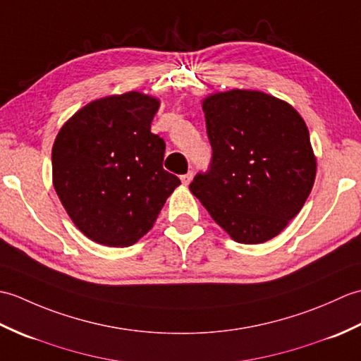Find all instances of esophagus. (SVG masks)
<instances>
[{
  "mask_svg": "<svg viewBox=\"0 0 361 361\" xmlns=\"http://www.w3.org/2000/svg\"><path fill=\"white\" fill-rule=\"evenodd\" d=\"M180 178H181V183H183V185L188 186L189 183L192 181V178H194V173H192V172H188V173H185V175H181Z\"/></svg>",
  "mask_w": 361,
  "mask_h": 361,
  "instance_id": "obj_1",
  "label": "esophagus"
}]
</instances>
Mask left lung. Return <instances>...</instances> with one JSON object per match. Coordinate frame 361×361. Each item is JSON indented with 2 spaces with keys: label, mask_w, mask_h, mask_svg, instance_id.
I'll use <instances>...</instances> for the list:
<instances>
[{
  "label": "left lung",
  "mask_w": 361,
  "mask_h": 361,
  "mask_svg": "<svg viewBox=\"0 0 361 361\" xmlns=\"http://www.w3.org/2000/svg\"><path fill=\"white\" fill-rule=\"evenodd\" d=\"M211 167L189 185L239 243H264L302 209L317 176L309 128L293 106L256 90L202 101Z\"/></svg>",
  "instance_id": "8db88e82"
}]
</instances>
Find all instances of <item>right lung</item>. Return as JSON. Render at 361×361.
Returning <instances> with one entry per match:
<instances>
[{
	"mask_svg": "<svg viewBox=\"0 0 361 361\" xmlns=\"http://www.w3.org/2000/svg\"><path fill=\"white\" fill-rule=\"evenodd\" d=\"M159 99L128 91L87 104L52 145V185L88 239L124 248L147 234L181 183L163 169L166 144L150 132Z\"/></svg>",
	"mask_w": 361,
	"mask_h": 361,
	"instance_id": "right-lung-1",
	"label": "right lung"
}]
</instances>
